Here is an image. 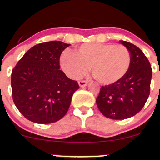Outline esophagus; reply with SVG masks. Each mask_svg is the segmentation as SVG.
Segmentation results:
<instances>
[{"mask_svg":"<svg viewBox=\"0 0 160 160\" xmlns=\"http://www.w3.org/2000/svg\"><path fill=\"white\" fill-rule=\"evenodd\" d=\"M78 84L80 87H84V86H87L88 81H86V80H79Z\"/></svg>","mask_w":160,"mask_h":160,"instance_id":"1","label":"esophagus"}]
</instances>
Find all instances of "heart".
Masks as SVG:
<instances>
[{
  "label": "heart",
  "instance_id": "b5f03b06",
  "mask_svg": "<svg viewBox=\"0 0 160 160\" xmlns=\"http://www.w3.org/2000/svg\"><path fill=\"white\" fill-rule=\"evenodd\" d=\"M131 62L129 50L114 43H83L76 48L75 53L65 51L60 58L62 69L69 77L79 78L90 67L93 78L104 85L122 80Z\"/></svg>",
  "mask_w": 160,
  "mask_h": 160
}]
</instances>
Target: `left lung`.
Instances as JSON below:
<instances>
[{
	"label": "left lung",
	"mask_w": 160,
	"mask_h": 160,
	"mask_svg": "<svg viewBox=\"0 0 160 160\" xmlns=\"http://www.w3.org/2000/svg\"><path fill=\"white\" fill-rule=\"evenodd\" d=\"M120 43L129 50L132 62L122 80L104 86L96 98L99 111L112 120H125L142 109L150 95L152 69L150 62L138 47L128 42Z\"/></svg>",
	"instance_id": "8db88e82"
}]
</instances>
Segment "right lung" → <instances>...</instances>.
Listing matches in <instances>:
<instances>
[{
    "label": "right lung",
    "instance_id": "obj_1",
    "mask_svg": "<svg viewBox=\"0 0 160 160\" xmlns=\"http://www.w3.org/2000/svg\"><path fill=\"white\" fill-rule=\"evenodd\" d=\"M70 44L39 43L25 53L11 74L12 99L25 118L40 124L61 120L66 114L78 82L61 71L59 58Z\"/></svg>",
    "mask_w": 160,
    "mask_h": 160
}]
</instances>
